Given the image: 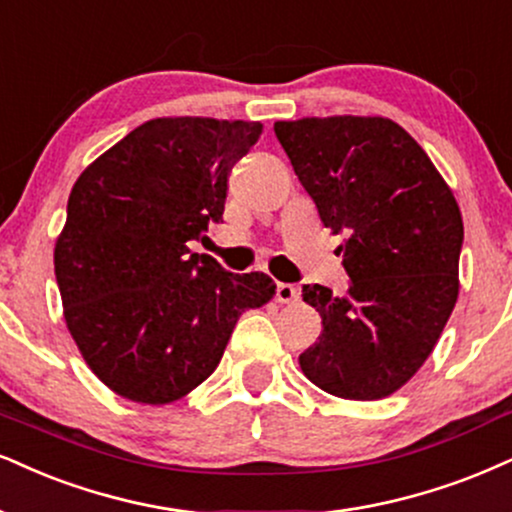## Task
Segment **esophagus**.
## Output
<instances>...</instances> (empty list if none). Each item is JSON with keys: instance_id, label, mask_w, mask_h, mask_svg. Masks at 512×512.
Masks as SVG:
<instances>
[{"instance_id": "obj_1", "label": "esophagus", "mask_w": 512, "mask_h": 512, "mask_svg": "<svg viewBox=\"0 0 512 512\" xmlns=\"http://www.w3.org/2000/svg\"><path fill=\"white\" fill-rule=\"evenodd\" d=\"M299 289H296L294 285H287V282H280V285H277V294H275V299L280 301V304H296V301H299Z\"/></svg>"}]
</instances>
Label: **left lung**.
Masks as SVG:
<instances>
[{"mask_svg":"<svg viewBox=\"0 0 512 512\" xmlns=\"http://www.w3.org/2000/svg\"><path fill=\"white\" fill-rule=\"evenodd\" d=\"M275 135L320 223L344 235V296L304 285L323 318L299 356L327 394L377 401L399 391L437 346L458 301L463 216L430 156L382 116L277 121Z\"/></svg>","mask_w":512,"mask_h":512,"instance_id":"8db88e82","label":"left lung"}]
</instances>
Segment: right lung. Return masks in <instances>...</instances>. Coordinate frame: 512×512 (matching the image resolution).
Here are the masks:
<instances>
[{
	"instance_id": "add662e5",
	"label": "right lung",
	"mask_w": 512,
	"mask_h": 512,
	"mask_svg": "<svg viewBox=\"0 0 512 512\" xmlns=\"http://www.w3.org/2000/svg\"><path fill=\"white\" fill-rule=\"evenodd\" d=\"M258 121L154 118L80 173L54 246L63 318L113 394L166 406L218 368L237 320L275 296L187 242L220 223L227 178Z\"/></svg>"
}]
</instances>
